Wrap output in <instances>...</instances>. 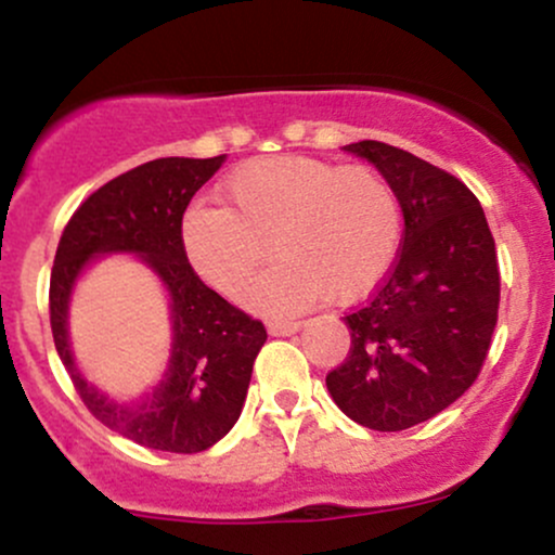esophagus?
Returning <instances> with one entry per match:
<instances>
[{"label": "esophagus", "instance_id": "34e87169", "mask_svg": "<svg viewBox=\"0 0 555 555\" xmlns=\"http://www.w3.org/2000/svg\"><path fill=\"white\" fill-rule=\"evenodd\" d=\"M299 328H302V323H297V321H269L271 336H292Z\"/></svg>", "mask_w": 555, "mask_h": 555}]
</instances>
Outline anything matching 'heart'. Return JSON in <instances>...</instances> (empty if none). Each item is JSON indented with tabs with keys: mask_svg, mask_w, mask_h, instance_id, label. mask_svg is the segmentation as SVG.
Returning <instances> with one entry per match:
<instances>
[{
	"mask_svg": "<svg viewBox=\"0 0 555 555\" xmlns=\"http://www.w3.org/2000/svg\"><path fill=\"white\" fill-rule=\"evenodd\" d=\"M221 193L229 208L195 203L184 211L182 253L221 295H234L276 253L282 260L242 292L253 310L297 313L323 297L354 302L397 258L399 203L373 169L310 156L256 158L234 169Z\"/></svg>",
	"mask_w": 555,
	"mask_h": 555,
	"instance_id": "1",
	"label": "heart"
}]
</instances>
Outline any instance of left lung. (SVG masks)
Here are the masks:
<instances>
[{"mask_svg":"<svg viewBox=\"0 0 555 555\" xmlns=\"http://www.w3.org/2000/svg\"><path fill=\"white\" fill-rule=\"evenodd\" d=\"M344 151L384 175L404 242L371 302L344 318L352 347L326 386L354 423L406 430L454 404L480 373L499 321L495 242L480 201L449 171L378 140Z\"/></svg>","mask_w":555,"mask_h":555,"instance_id":"left-lung-1","label":"left lung"}]
</instances>
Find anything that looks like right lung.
<instances>
[{
  "instance_id": "add662e5",
  "label": "right lung",
  "mask_w": 555,
  "mask_h": 555,
  "mask_svg": "<svg viewBox=\"0 0 555 555\" xmlns=\"http://www.w3.org/2000/svg\"><path fill=\"white\" fill-rule=\"evenodd\" d=\"M227 156H167L114 177L73 214L49 284L60 360L95 420L145 449L197 454L240 420L266 328L197 279L180 242L182 214ZM138 257L170 299L172 347L165 373L140 398L114 400L85 378L68 341L74 286L95 259Z\"/></svg>"
}]
</instances>
